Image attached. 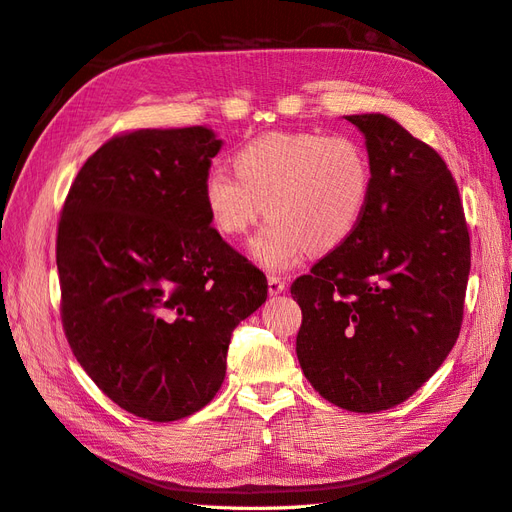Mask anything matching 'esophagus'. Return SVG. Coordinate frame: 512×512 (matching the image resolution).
<instances>
[{
  "mask_svg": "<svg viewBox=\"0 0 512 512\" xmlns=\"http://www.w3.org/2000/svg\"><path fill=\"white\" fill-rule=\"evenodd\" d=\"M269 294H280L286 290V280H282V277L277 275H269Z\"/></svg>",
  "mask_w": 512,
  "mask_h": 512,
  "instance_id": "1",
  "label": "esophagus"
}]
</instances>
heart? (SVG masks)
<instances>
[{
    "label": "heart",
    "instance_id": "1",
    "mask_svg": "<svg viewBox=\"0 0 512 512\" xmlns=\"http://www.w3.org/2000/svg\"><path fill=\"white\" fill-rule=\"evenodd\" d=\"M235 170L211 164L200 196L211 226L243 237L262 215L271 220L252 241L269 271H286L309 252L331 254L359 230L374 170L367 149L348 134L271 132L235 153Z\"/></svg>",
    "mask_w": 512,
    "mask_h": 512
}]
</instances>
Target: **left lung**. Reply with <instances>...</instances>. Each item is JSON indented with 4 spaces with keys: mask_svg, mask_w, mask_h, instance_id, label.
<instances>
[{
    "mask_svg": "<svg viewBox=\"0 0 512 512\" xmlns=\"http://www.w3.org/2000/svg\"><path fill=\"white\" fill-rule=\"evenodd\" d=\"M365 136L374 190L356 235L290 286L305 378L350 412L414 395L453 350L470 275L457 183L436 149L380 113L348 115Z\"/></svg>",
    "mask_w": 512,
    "mask_h": 512,
    "instance_id": "8db88e82",
    "label": "left lung"
}]
</instances>
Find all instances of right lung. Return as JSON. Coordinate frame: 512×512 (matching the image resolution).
<instances>
[{
	"mask_svg": "<svg viewBox=\"0 0 512 512\" xmlns=\"http://www.w3.org/2000/svg\"><path fill=\"white\" fill-rule=\"evenodd\" d=\"M209 128L113 136L76 175L57 228L61 322L98 389L147 421L205 408L230 335L267 277L211 228L200 185Z\"/></svg>",
	"mask_w": 512,
	"mask_h": 512,
	"instance_id": "right-lung-1",
	"label": "right lung"
}]
</instances>
